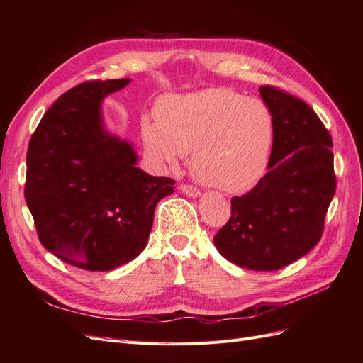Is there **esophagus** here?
<instances>
[{
	"mask_svg": "<svg viewBox=\"0 0 363 363\" xmlns=\"http://www.w3.org/2000/svg\"><path fill=\"white\" fill-rule=\"evenodd\" d=\"M181 190H182V193H185L187 196H191V198H198L201 194V190L196 189V187H193V185H190V184H182Z\"/></svg>",
	"mask_w": 363,
	"mask_h": 363,
	"instance_id": "34e87169",
	"label": "esophagus"
}]
</instances>
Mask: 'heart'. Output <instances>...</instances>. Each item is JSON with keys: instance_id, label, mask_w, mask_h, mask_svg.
I'll list each match as a JSON object with an SVG mask.
<instances>
[{"instance_id": "b5f03b06", "label": "heart", "mask_w": 363, "mask_h": 363, "mask_svg": "<svg viewBox=\"0 0 363 363\" xmlns=\"http://www.w3.org/2000/svg\"><path fill=\"white\" fill-rule=\"evenodd\" d=\"M274 135L270 107L230 89L165 99L157 107V124L144 125L147 145L165 164L191 155L193 174L228 193L247 191L264 178Z\"/></svg>"}]
</instances>
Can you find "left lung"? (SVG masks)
I'll return each mask as SVG.
<instances>
[{"mask_svg": "<svg viewBox=\"0 0 363 363\" xmlns=\"http://www.w3.org/2000/svg\"><path fill=\"white\" fill-rule=\"evenodd\" d=\"M274 116V147L264 178L231 199V216L215 235L227 261L274 272L313 250L336 191L331 135L315 111L282 89L262 86Z\"/></svg>", "mask_w": 363, "mask_h": 363, "instance_id": "left-lung-1", "label": "left lung"}]
</instances>
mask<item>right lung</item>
I'll list each match as a JSON object with an SVG mask.
<instances>
[{"label":"right lung","mask_w":363,"mask_h":363,"mask_svg":"<svg viewBox=\"0 0 363 363\" xmlns=\"http://www.w3.org/2000/svg\"><path fill=\"white\" fill-rule=\"evenodd\" d=\"M124 79L84 81L53 102L27 148L24 198L40 242L61 261L108 272L143 252L155 207L174 181L136 167L133 148L108 135L101 101Z\"/></svg>","instance_id":"obj_1"}]
</instances>
